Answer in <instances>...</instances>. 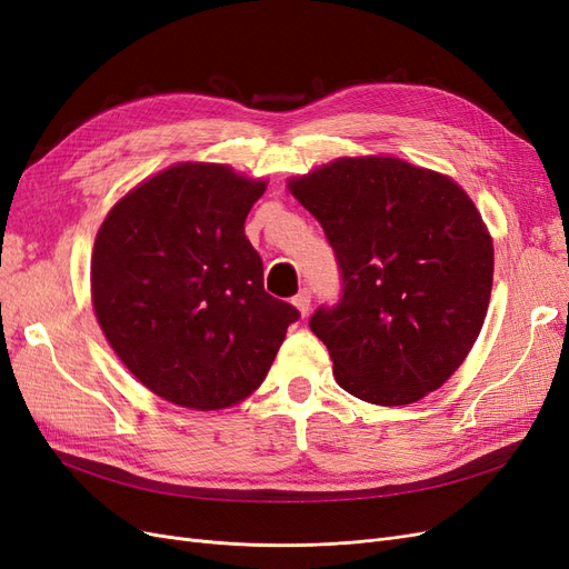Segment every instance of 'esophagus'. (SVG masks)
Segmentation results:
<instances>
[{"label": "esophagus", "mask_w": 569, "mask_h": 569, "mask_svg": "<svg viewBox=\"0 0 569 569\" xmlns=\"http://www.w3.org/2000/svg\"><path fill=\"white\" fill-rule=\"evenodd\" d=\"M291 303H295V306L299 308V313H301V316H308V311H311V291H308V289H301L299 295L295 297V301H291Z\"/></svg>", "instance_id": "1"}]
</instances>
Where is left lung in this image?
<instances>
[{
  "instance_id": "left-lung-1",
  "label": "left lung",
  "mask_w": 569,
  "mask_h": 569,
  "mask_svg": "<svg viewBox=\"0 0 569 569\" xmlns=\"http://www.w3.org/2000/svg\"><path fill=\"white\" fill-rule=\"evenodd\" d=\"M335 251L341 297L308 320L341 389L406 406L439 389L485 325L493 244L472 199L401 159H339L289 182Z\"/></svg>"
}]
</instances>
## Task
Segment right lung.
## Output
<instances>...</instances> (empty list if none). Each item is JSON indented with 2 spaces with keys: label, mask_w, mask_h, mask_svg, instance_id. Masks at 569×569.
<instances>
[{
  "label": "right lung",
  "mask_w": 569,
  "mask_h": 569,
  "mask_svg": "<svg viewBox=\"0 0 569 569\" xmlns=\"http://www.w3.org/2000/svg\"><path fill=\"white\" fill-rule=\"evenodd\" d=\"M266 182L180 163L134 187L101 222L92 303L111 349L147 389L194 410L261 387L301 313L263 289L244 234Z\"/></svg>",
  "instance_id": "right-lung-1"
}]
</instances>
